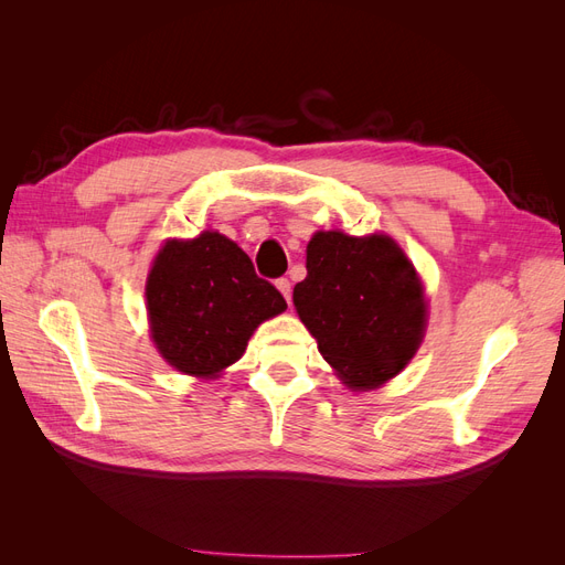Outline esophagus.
<instances>
[{
	"label": "esophagus",
	"instance_id": "obj_1",
	"mask_svg": "<svg viewBox=\"0 0 565 565\" xmlns=\"http://www.w3.org/2000/svg\"><path fill=\"white\" fill-rule=\"evenodd\" d=\"M276 287L280 289V295L285 297V301H287V303L292 301V282H289L287 278H280V280H276Z\"/></svg>",
	"mask_w": 565,
	"mask_h": 565
}]
</instances>
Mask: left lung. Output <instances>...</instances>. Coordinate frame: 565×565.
Returning a JSON list of instances; mask_svg holds the SVG:
<instances>
[{"label":"left lung","mask_w":565,"mask_h":565,"mask_svg":"<svg viewBox=\"0 0 565 565\" xmlns=\"http://www.w3.org/2000/svg\"><path fill=\"white\" fill-rule=\"evenodd\" d=\"M306 270L295 309L339 380L367 391L396 377L426 330L424 287L405 252L382 233L318 231Z\"/></svg>","instance_id":"1"}]
</instances>
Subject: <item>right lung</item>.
I'll return each mask as SVG.
<instances>
[{"mask_svg":"<svg viewBox=\"0 0 565 565\" xmlns=\"http://www.w3.org/2000/svg\"><path fill=\"white\" fill-rule=\"evenodd\" d=\"M146 301L160 355L200 380L241 361L254 330L287 309L278 289L256 276L249 256L216 231L167 241L148 273Z\"/></svg>","mask_w":565,"mask_h":565,"instance_id":"right-lung-1","label":"right lung"}]
</instances>
